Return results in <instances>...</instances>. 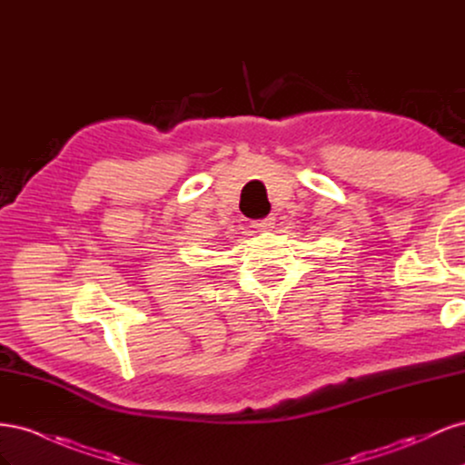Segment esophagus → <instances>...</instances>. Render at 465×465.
<instances>
[{
	"instance_id": "esophagus-1",
	"label": "esophagus",
	"mask_w": 465,
	"mask_h": 465,
	"mask_svg": "<svg viewBox=\"0 0 465 465\" xmlns=\"http://www.w3.org/2000/svg\"><path fill=\"white\" fill-rule=\"evenodd\" d=\"M273 224H275V217H265V219L252 223V227L258 231H270V229H273Z\"/></svg>"
}]
</instances>
